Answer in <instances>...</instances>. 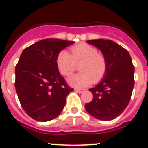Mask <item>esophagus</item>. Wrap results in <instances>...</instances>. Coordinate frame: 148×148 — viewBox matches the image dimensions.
Returning a JSON list of instances; mask_svg holds the SVG:
<instances>
[{"label": "esophagus", "instance_id": "1", "mask_svg": "<svg viewBox=\"0 0 148 148\" xmlns=\"http://www.w3.org/2000/svg\"><path fill=\"white\" fill-rule=\"evenodd\" d=\"M75 91L78 92L79 93H83L84 92H85V89H82V88H75Z\"/></svg>", "mask_w": 148, "mask_h": 148}]
</instances>
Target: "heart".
I'll return each mask as SVG.
<instances>
[{
	"instance_id": "obj_1",
	"label": "heart",
	"mask_w": 148,
	"mask_h": 148,
	"mask_svg": "<svg viewBox=\"0 0 148 148\" xmlns=\"http://www.w3.org/2000/svg\"><path fill=\"white\" fill-rule=\"evenodd\" d=\"M69 54L60 51L56 58V64L60 73L69 76L79 64L81 72L70 76L69 83L76 88H84L92 82L97 83L104 77L108 69L105 56L98 52V50L88 44H79L70 49Z\"/></svg>"
}]
</instances>
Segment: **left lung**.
<instances>
[{
	"mask_svg": "<svg viewBox=\"0 0 148 148\" xmlns=\"http://www.w3.org/2000/svg\"><path fill=\"white\" fill-rule=\"evenodd\" d=\"M87 43L102 52L108 63L104 78L89 89L93 99L85 104L87 112L96 119L112 120L125 110L131 99L134 79V66L129 52L110 40H91Z\"/></svg>",
	"mask_w": 148,
	"mask_h": 148,
	"instance_id": "1",
	"label": "left lung"
}]
</instances>
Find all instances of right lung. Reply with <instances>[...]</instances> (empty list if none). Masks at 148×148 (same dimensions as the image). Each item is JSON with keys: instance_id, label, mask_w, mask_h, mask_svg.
Segmentation results:
<instances>
[{"instance_id": "right-lung-1", "label": "right lung", "mask_w": 148, "mask_h": 148, "mask_svg": "<svg viewBox=\"0 0 148 148\" xmlns=\"http://www.w3.org/2000/svg\"><path fill=\"white\" fill-rule=\"evenodd\" d=\"M73 43L45 39L24 49L20 56L15 69L16 91L23 109L36 121L57 117L73 91L56 64L57 54Z\"/></svg>"}]
</instances>
